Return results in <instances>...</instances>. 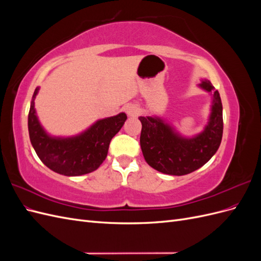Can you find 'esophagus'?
<instances>
[{
	"label": "esophagus",
	"instance_id": "esophagus-1",
	"mask_svg": "<svg viewBox=\"0 0 261 261\" xmlns=\"http://www.w3.org/2000/svg\"><path fill=\"white\" fill-rule=\"evenodd\" d=\"M125 110H126V113H127V115L130 116V117H136V116H138V115H139V112H140L139 108H138L137 106H135V105H128V106H126Z\"/></svg>",
	"mask_w": 261,
	"mask_h": 261
}]
</instances>
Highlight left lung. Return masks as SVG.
I'll list each match as a JSON object with an SVG mask.
<instances>
[{
    "instance_id": "obj_1",
    "label": "left lung",
    "mask_w": 261,
    "mask_h": 261,
    "mask_svg": "<svg viewBox=\"0 0 261 261\" xmlns=\"http://www.w3.org/2000/svg\"><path fill=\"white\" fill-rule=\"evenodd\" d=\"M200 88L213 93L209 122L203 132L193 138L180 136L160 117L139 116L140 147L146 162L164 174L185 175L201 168L217 152L222 140V102L218 90L204 80Z\"/></svg>"
}]
</instances>
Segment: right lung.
Returning a JSON list of instances; mask_svg holds the SVG:
<instances>
[{
    "instance_id": "add662e5",
    "label": "right lung",
    "mask_w": 261,
    "mask_h": 261,
    "mask_svg": "<svg viewBox=\"0 0 261 261\" xmlns=\"http://www.w3.org/2000/svg\"><path fill=\"white\" fill-rule=\"evenodd\" d=\"M36 88L28 114V130L31 145L37 155L50 170L66 176H78L96 171L106 160L111 139L120 132L125 113L99 120L81 135L58 138L45 133L39 122L35 98Z\"/></svg>"
}]
</instances>
